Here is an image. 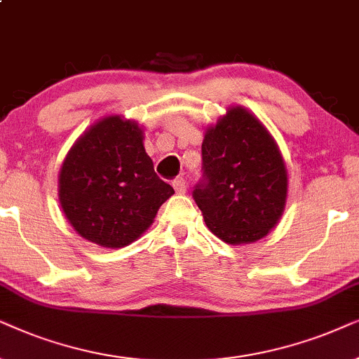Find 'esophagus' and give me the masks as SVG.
Wrapping results in <instances>:
<instances>
[{"label": "esophagus", "mask_w": 359, "mask_h": 359, "mask_svg": "<svg viewBox=\"0 0 359 359\" xmlns=\"http://www.w3.org/2000/svg\"><path fill=\"white\" fill-rule=\"evenodd\" d=\"M172 187L177 194H185V190H187V182H185L184 177H177V179L172 180Z\"/></svg>", "instance_id": "esophagus-1"}]
</instances>
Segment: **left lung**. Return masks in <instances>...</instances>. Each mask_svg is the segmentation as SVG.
Returning a JSON list of instances; mask_svg holds the SVG:
<instances>
[{
  "label": "left lung",
  "mask_w": 359,
  "mask_h": 359,
  "mask_svg": "<svg viewBox=\"0 0 359 359\" xmlns=\"http://www.w3.org/2000/svg\"><path fill=\"white\" fill-rule=\"evenodd\" d=\"M203 175L192 197L215 236L229 245L266 236L284 212L287 170L266 128L231 108L202 144Z\"/></svg>",
  "instance_id": "8db88e82"
}]
</instances>
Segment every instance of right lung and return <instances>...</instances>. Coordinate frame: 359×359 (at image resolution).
I'll return each instance as SVG.
<instances>
[{"label":"right lung","mask_w":359,"mask_h":359,"mask_svg":"<svg viewBox=\"0 0 359 359\" xmlns=\"http://www.w3.org/2000/svg\"><path fill=\"white\" fill-rule=\"evenodd\" d=\"M174 189L154 172L136 123L108 116L67 154L59 197L72 226L85 240L123 248L149 228Z\"/></svg>","instance_id":"right-lung-1"}]
</instances>
